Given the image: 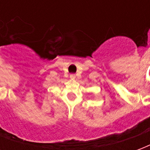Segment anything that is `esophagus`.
Listing matches in <instances>:
<instances>
[{"mask_svg": "<svg viewBox=\"0 0 150 150\" xmlns=\"http://www.w3.org/2000/svg\"><path fill=\"white\" fill-rule=\"evenodd\" d=\"M70 78L71 79H75V75H74V74H72V75H70Z\"/></svg>", "mask_w": 150, "mask_h": 150, "instance_id": "obj_1", "label": "esophagus"}]
</instances>
